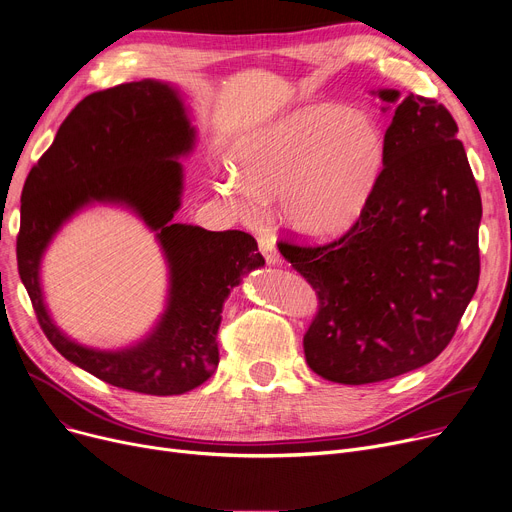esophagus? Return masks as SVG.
Instances as JSON below:
<instances>
[{"label": "esophagus", "instance_id": "obj_1", "mask_svg": "<svg viewBox=\"0 0 512 512\" xmlns=\"http://www.w3.org/2000/svg\"><path fill=\"white\" fill-rule=\"evenodd\" d=\"M259 251L263 253V257H265V261L269 265H280L282 263V257H280L278 249H276V243L271 241V238H267V236L259 238Z\"/></svg>", "mask_w": 512, "mask_h": 512}]
</instances>
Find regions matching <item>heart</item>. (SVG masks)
Segmentation results:
<instances>
[{
	"mask_svg": "<svg viewBox=\"0 0 512 512\" xmlns=\"http://www.w3.org/2000/svg\"><path fill=\"white\" fill-rule=\"evenodd\" d=\"M236 170L216 189L241 218L278 197L280 220L306 238H335L366 214L387 164V135L362 109L304 105L236 148Z\"/></svg>",
	"mask_w": 512,
	"mask_h": 512,
	"instance_id": "b5f03b06",
	"label": "heart"
}]
</instances>
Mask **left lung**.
<instances>
[{
  "label": "left lung",
  "mask_w": 512,
  "mask_h": 512,
  "mask_svg": "<svg viewBox=\"0 0 512 512\" xmlns=\"http://www.w3.org/2000/svg\"><path fill=\"white\" fill-rule=\"evenodd\" d=\"M395 109L387 164L366 214L321 247L280 243L319 313L306 364L342 385L387 381L449 346L480 280L482 197L457 123L432 98L383 88Z\"/></svg>",
  "instance_id": "8db88e82"
}]
</instances>
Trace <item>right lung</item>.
I'll return each mask as SVG.
<instances>
[{"label":"right lung","mask_w":512,"mask_h":512,"mask_svg":"<svg viewBox=\"0 0 512 512\" xmlns=\"http://www.w3.org/2000/svg\"><path fill=\"white\" fill-rule=\"evenodd\" d=\"M197 131L173 84L142 80L94 92L65 117L51 148L22 189L16 243L20 280L53 348L109 385L181 395L206 383L220 362L218 327L230 290L261 267L255 238L173 222L181 208L183 164ZM94 202L121 205L153 231L169 265L165 313L138 345L96 351L53 323L40 288V263L60 226Z\"/></svg>","instance_id":"add662e5"}]
</instances>
